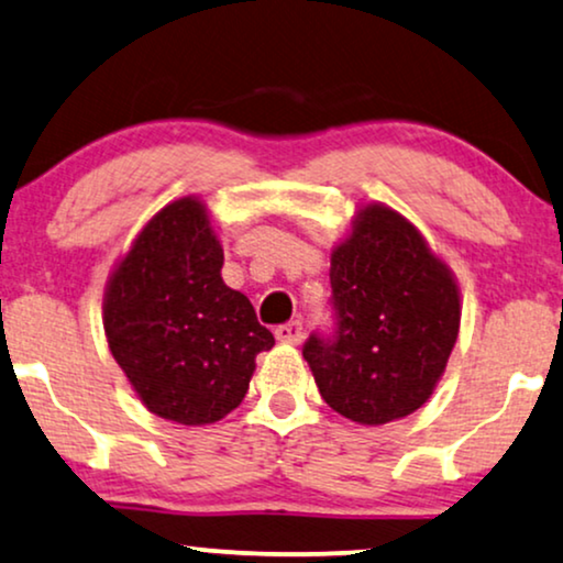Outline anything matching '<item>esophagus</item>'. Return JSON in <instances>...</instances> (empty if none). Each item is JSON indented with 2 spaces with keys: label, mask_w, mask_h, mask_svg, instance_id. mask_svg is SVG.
I'll use <instances>...</instances> for the list:
<instances>
[{
  "label": "esophagus",
  "mask_w": 563,
  "mask_h": 563,
  "mask_svg": "<svg viewBox=\"0 0 563 563\" xmlns=\"http://www.w3.org/2000/svg\"><path fill=\"white\" fill-rule=\"evenodd\" d=\"M275 338L280 340V343H288V345H298L303 338V324L301 322H286L280 327H275Z\"/></svg>",
  "instance_id": "1"
}]
</instances>
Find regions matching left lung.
I'll use <instances>...</instances> for the list:
<instances>
[{"mask_svg": "<svg viewBox=\"0 0 563 563\" xmlns=\"http://www.w3.org/2000/svg\"><path fill=\"white\" fill-rule=\"evenodd\" d=\"M330 286L334 330L303 343L319 395L364 426L410 416L431 397L457 340L452 273L400 212L366 205L332 252Z\"/></svg>", "mask_w": 563, "mask_h": 563, "instance_id": "obj_1", "label": "left lung"}]
</instances>
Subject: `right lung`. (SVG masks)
Listing matches in <instances>:
<instances>
[{"label": "right lung", "mask_w": 563, "mask_h": 563, "mask_svg": "<svg viewBox=\"0 0 563 563\" xmlns=\"http://www.w3.org/2000/svg\"><path fill=\"white\" fill-rule=\"evenodd\" d=\"M223 246L195 197L163 208L113 269L109 347L145 408L205 426L244 400L257 353L275 345L244 294L220 277Z\"/></svg>", "instance_id": "1"}]
</instances>
